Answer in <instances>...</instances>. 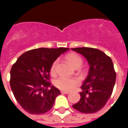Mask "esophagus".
<instances>
[{
  "label": "esophagus",
  "instance_id": "esophagus-1",
  "mask_svg": "<svg viewBox=\"0 0 128 128\" xmlns=\"http://www.w3.org/2000/svg\"><path fill=\"white\" fill-rule=\"evenodd\" d=\"M60 92H61L62 94H69V92H68V91H63V90H61V91H60Z\"/></svg>",
  "mask_w": 128,
  "mask_h": 128
}]
</instances>
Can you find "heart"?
Segmentation results:
<instances>
[{"label": "heart", "instance_id": "heart-1", "mask_svg": "<svg viewBox=\"0 0 128 128\" xmlns=\"http://www.w3.org/2000/svg\"><path fill=\"white\" fill-rule=\"evenodd\" d=\"M67 60L70 62V64L74 67L75 68H78L82 65L83 62V59L82 57L76 53L68 54L66 56ZM58 64V60H55L52 63L50 67V73L51 74L54 75L56 73V69ZM55 85L58 89L62 90L63 91H70L73 89L75 86L78 84L79 81L74 78H68L64 76H60L56 79L55 81Z\"/></svg>", "mask_w": 128, "mask_h": 128}]
</instances>
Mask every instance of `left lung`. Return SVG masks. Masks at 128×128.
<instances>
[{"label":"left lung","instance_id":"8db88e82","mask_svg":"<svg viewBox=\"0 0 128 128\" xmlns=\"http://www.w3.org/2000/svg\"><path fill=\"white\" fill-rule=\"evenodd\" d=\"M83 55L90 66L88 76L81 88L80 100L72 107L82 113L92 114L102 109L112 94L116 72L110 57L104 52L90 47L72 48Z\"/></svg>","mask_w":128,"mask_h":128}]
</instances>
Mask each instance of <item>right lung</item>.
Instances as JSON below:
<instances>
[{"mask_svg":"<svg viewBox=\"0 0 128 128\" xmlns=\"http://www.w3.org/2000/svg\"><path fill=\"white\" fill-rule=\"evenodd\" d=\"M69 48H39L24 52L10 70V86L14 96L27 112L42 114L52 108L59 90L51 86L52 63ZM50 87V89L48 88Z\"/></svg>","mask_w":128,"mask_h":128,"instance_id":"right-lung-1","label":"right lung"}]
</instances>
